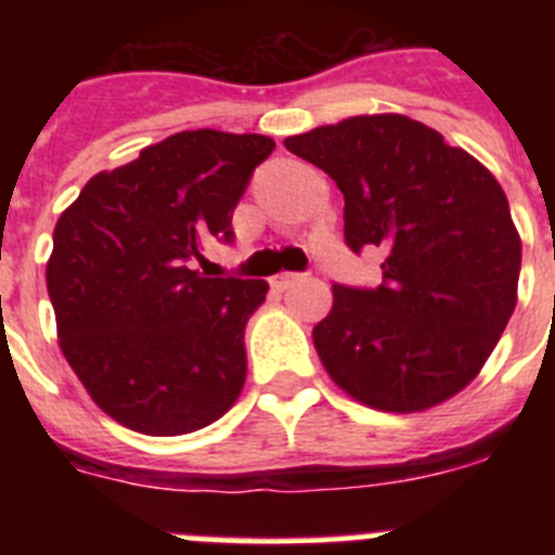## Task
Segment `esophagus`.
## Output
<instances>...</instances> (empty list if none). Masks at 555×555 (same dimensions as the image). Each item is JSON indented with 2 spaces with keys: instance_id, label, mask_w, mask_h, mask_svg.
Wrapping results in <instances>:
<instances>
[{
  "instance_id": "34e87169",
  "label": "esophagus",
  "mask_w": 555,
  "mask_h": 555,
  "mask_svg": "<svg viewBox=\"0 0 555 555\" xmlns=\"http://www.w3.org/2000/svg\"><path fill=\"white\" fill-rule=\"evenodd\" d=\"M306 281V274H294V272H283V274H274L272 281V286L274 288H281V292H286V288H292V286H297V283H302Z\"/></svg>"
}]
</instances>
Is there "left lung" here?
<instances>
[{
    "label": "left lung",
    "instance_id": "1",
    "mask_svg": "<svg viewBox=\"0 0 555 555\" xmlns=\"http://www.w3.org/2000/svg\"><path fill=\"white\" fill-rule=\"evenodd\" d=\"M283 144L336 180L347 247L386 253L384 283L333 286L313 327L333 384L391 414L459 395L517 306L522 242L492 171L400 113L350 116Z\"/></svg>",
    "mask_w": 555,
    "mask_h": 555
}]
</instances>
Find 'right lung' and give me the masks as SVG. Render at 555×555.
Masks as SVG:
<instances>
[{"label": "right lung", "mask_w": 555, "mask_h": 555, "mask_svg": "<svg viewBox=\"0 0 555 555\" xmlns=\"http://www.w3.org/2000/svg\"><path fill=\"white\" fill-rule=\"evenodd\" d=\"M274 150L258 132L183 130L100 171L55 224L47 292L68 366L111 420L146 436L217 423L247 380L244 327L267 281L205 278Z\"/></svg>", "instance_id": "add662e5"}]
</instances>
